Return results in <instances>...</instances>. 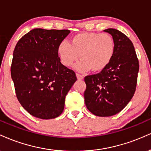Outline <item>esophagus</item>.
<instances>
[{"instance_id":"esophagus-1","label":"esophagus","mask_w":151,"mask_h":151,"mask_svg":"<svg viewBox=\"0 0 151 151\" xmlns=\"http://www.w3.org/2000/svg\"><path fill=\"white\" fill-rule=\"evenodd\" d=\"M76 77H77L78 80H83V76L82 75H80L78 73H76Z\"/></svg>"}]
</instances>
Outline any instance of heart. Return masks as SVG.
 Instances as JSON below:
<instances>
[{
    "mask_svg": "<svg viewBox=\"0 0 151 151\" xmlns=\"http://www.w3.org/2000/svg\"><path fill=\"white\" fill-rule=\"evenodd\" d=\"M115 42L109 34L81 32L73 36L68 43L63 41L58 44V54L62 64L70 67L76 61V68L81 72L91 69L98 72L110 63L114 56Z\"/></svg>",
    "mask_w": 151,
    "mask_h": 151,
    "instance_id": "1",
    "label": "heart"
}]
</instances>
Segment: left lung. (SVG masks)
I'll list each match as a JSON object with an SVG mask.
<instances>
[{
    "label": "left lung",
    "instance_id": "obj_1",
    "mask_svg": "<svg viewBox=\"0 0 151 151\" xmlns=\"http://www.w3.org/2000/svg\"><path fill=\"white\" fill-rule=\"evenodd\" d=\"M104 32L114 39V56L100 73L85 78L84 98L86 107L93 114L110 116L121 111L134 96L139 64L133 43L124 34L113 28Z\"/></svg>",
    "mask_w": 151,
    "mask_h": 151
}]
</instances>
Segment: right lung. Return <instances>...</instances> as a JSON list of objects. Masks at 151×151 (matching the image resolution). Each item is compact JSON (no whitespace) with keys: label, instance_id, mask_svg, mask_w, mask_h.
<instances>
[{"label":"right lung","instance_id":"add662e5","mask_svg":"<svg viewBox=\"0 0 151 151\" xmlns=\"http://www.w3.org/2000/svg\"><path fill=\"white\" fill-rule=\"evenodd\" d=\"M67 29L36 28L16 44L11 77L17 100L30 114L42 119L58 117L76 78L61 63L58 44L70 33Z\"/></svg>","mask_w":151,"mask_h":151}]
</instances>
